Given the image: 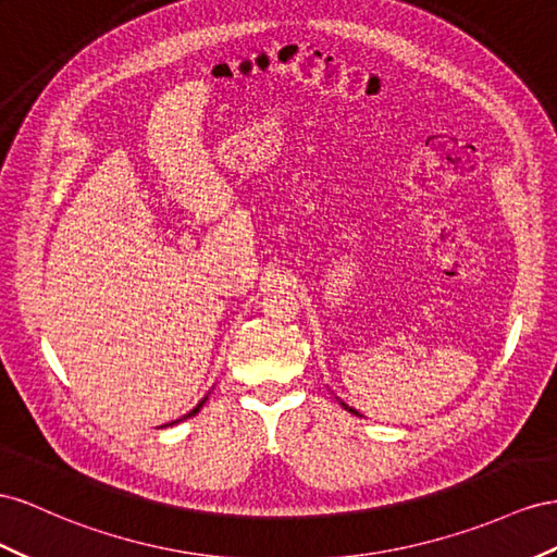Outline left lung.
<instances>
[{
  "instance_id": "8db88e82",
  "label": "left lung",
  "mask_w": 557,
  "mask_h": 557,
  "mask_svg": "<svg viewBox=\"0 0 557 557\" xmlns=\"http://www.w3.org/2000/svg\"><path fill=\"white\" fill-rule=\"evenodd\" d=\"M342 405H344V403H342ZM344 408H347V410H349V412H354V414H356V417H360V414H358V412H356V410H354V408H349V405H344Z\"/></svg>"
}]
</instances>
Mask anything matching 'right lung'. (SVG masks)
Here are the masks:
<instances>
[{"instance_id": "1", "label": "right lung", "mask_w": 557, "mask_h": 557, "mask_svg": "<svg viewBox=\"0 0 557 557\" xmlns=\"http://www.w3.org/2000/svg\"><path fill=\"white\" fill-rule=\"evenodd\" d=\"M203 403H206V398H203V400H201V403H199V405H197V408H194V410H191V412H189V414H185V417H183V419H187V417H194V414H197V412H199V410H201V405H203ZM183 419H177V422H183ZM177 422H171V426H173V424H177ZM166 426H169V424H166Z\"/></svg>"}]
</instances>
